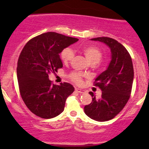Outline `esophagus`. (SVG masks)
I'll return each mask as SVG.
<instances>
[{
    "label": "esophagus",
    "instance_id": "34e87169",
    "mask_svg": "<svg viewBox=\"0 0 149 149\" xmlns=\"http://www.w3.org/2000/svg\"><path fill=\"white\" fill-rule=\"evenodd\" d=\"M75 90H76L77 92H78V93H84V92H85L84 90H82V89H80V88H76L75 89Z\"/></svg>",
    "mask_w": 149,
    "mask_h": 149
}]
</instances>
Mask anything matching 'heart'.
Masks as SVG:
<instances>
[{"label":"heart","mask_w":149,"mask_h":149,"mask_svg":"<svg viewBox=\"0 0 149 149\" xmlns=\"http://www.w3.org/2000/svg\"><path fill=\"white\" fill-rule=\"evenodd\" d=\"M82 52L85 54V57L87 58L90 64L95 65L98 64L102 59V53L98 47L93 45L85 46L81 49ZM74 57V53L71 49L65 48L61 51V60L64 64H67L71 61ZM71 79L76 83H81V76L79 73L73 72L70 74Z\"/></svg>","instance_id":"heart-1"}]
</instances>
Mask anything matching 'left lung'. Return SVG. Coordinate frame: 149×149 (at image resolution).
<instances>
[{
	"instance_id": "8db88e82",
	"label": "left lung",
	"mask_w": 149,
	"mask_h": 149,
	"mask_svg": "<svg viewBox=\"0 0 149 149\" xmlns=\"http://www.w3.org/2000/svg\"><path fill=\"white\" fill-rule=\"evenodd\" d=\"M91 40L106 44L111 53V60L107 70L95 79V85L102 90V97L97 99L93 92H90L92 101L84 107L85 113L88 117L104 122L118 115L129 100L134 69L129 52L117 40L108 37L95 38Z\"/></svg>"
}]
</instances>
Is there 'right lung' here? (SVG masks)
<instances>
[{
	"mask_svg": "<svg viewBox=\"0 0 149 149\" xmlns=\"http://www.w3.org/2000/svg\"><path fill=\"white\" fill-rule=\"evenodd\" d=\"M78 40L47 32L31 39L20 53L17 68L20 94L27 108L37 116L52 118L64 111L74 88L68 83L52 84L48 75L63 67L59 54Z\"/></svg>",
	"mask_w": 149,
	"mask_h": 149,
	"instance_id": "right-lung-1",
	"label": "right lung"
}]
</instances>
